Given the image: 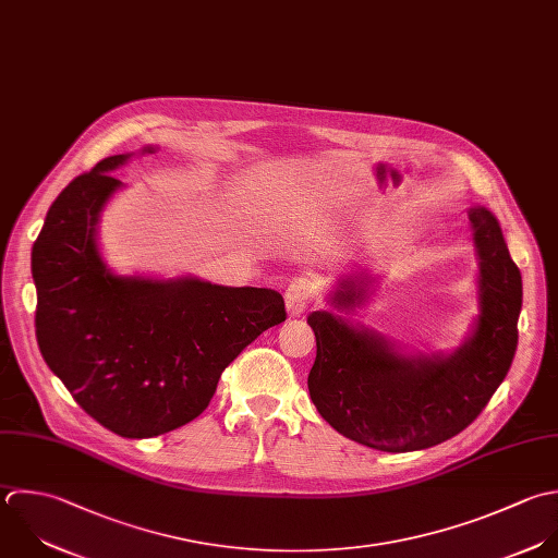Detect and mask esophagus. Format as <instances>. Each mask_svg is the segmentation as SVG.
<instances>
[{
  "instance_id": "34e87169",
  "label": "esophagus",
  "mask_w": 558,
  "mask_h": 558,
  "mask_svg": "<svg viewBox=\"0 0 558 558\" xmlns=\"http://www.w3.org/2000/svg\"><path fill=\"white\" fill-rule=\"evenodd\" d=\"M315 295H317V284L313 278H308V276L293 278L284 293L287 313L291 317H300L308 308V304L315 300Z\"/></svg>"
}]
</instances>
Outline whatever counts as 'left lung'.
<instances>
[{"label":"left lung","mask_w":558,"mask_h":558,"mask_svg":"<svg viewBox=\"0 0 558 558\" xmlns=\"http://www.w3.org/2000/svg\"><path fill=\"white\" fill-rule=\"evenodd\" d=\"M468 215L481 265V315L474 335L452 354L409 356L378 332L339 315H308L317 339L308 374L311 400L343 437L383 452L439 446L465 430L507 378L518 350L522 274L498 219L483 206ZM365 293V278H345L330 302L352 311Z\"/></svg>","instance_id":"8db88e82"}]
</instances>
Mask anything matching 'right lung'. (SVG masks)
I'll return each instance as SVG.
<instances>
[{"label": "right lung", "instance_id": "add662e5", "mask_svg": "<svg viewBox=\"0 0 558 558\" xmlns=\"http://www.w3.org/2000/svg\"><path fill=\"white\" fill-rule=\"evenodd\" d=\"M154 147H143L151 154ZM132 154L99 160L47 210L32 247L36 341L47 367L104 428L149 439L193 422L221 372L287 319L278 291L106 269L95 228Z\"/></svg>", "mask_w": 558, "mask_h": 558}]
</instances>
